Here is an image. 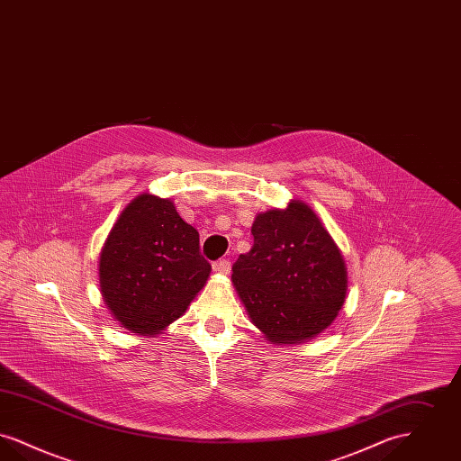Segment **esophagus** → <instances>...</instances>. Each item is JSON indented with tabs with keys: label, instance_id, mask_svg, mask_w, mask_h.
<instances>
[{
	"label": "esophagus",
	"instance_id": "34e87169",
	"mask_svg": "<svg viewBox=\"0 0 461 461\" xmlns=\"http://www.w3.org/2000/svg\"><path fill=\"white\" fill-rule=\"evenodd\" d=\"M212 269H214L216 273H220V275H230L231 263H230L228 259H221V261H216V263L212 264Z\"/></svg>",
	"mask_w": 461,
	"mask_h": 461
}]
</instances>
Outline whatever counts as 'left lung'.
<instances>
[{"mask_svg": "<svg viewBox=\"0 0 461 461\" xmlns=\"http://www.w3.org/2000/svg\"><path fill=\"white\" fill-rule=\"evenodd\" d=\"M254 245L233 264L231 282L264 339L304 344L344 306L348 269L337 243L303 200L269 209L252 224Z\"/></svg>", "mask_w": 461, "mask_h": 461, "instance_id": "8db88e82", "label": "left lung"}]
</instances>
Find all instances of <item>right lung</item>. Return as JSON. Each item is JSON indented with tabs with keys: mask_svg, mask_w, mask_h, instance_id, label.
Listing matches in <instances>:
<instances>
[{
	"mask_svg": "<svg viewBox=\"0 0 461 461\" xmlns=\"http://www.w3.org/2000/svg\"><path fill=\"white\" fill-rule=\"evenodd\" d=\"M104 303L130 333L154 337L185 314L207 284L198 231L171 198L141 194L126 205L100 252Z\"/></svg>",
	"mask_w": 461,
	"mask_h": 461,
	"instance_id": "add662e5",
	"label": "right lung"
}]
</instances>
